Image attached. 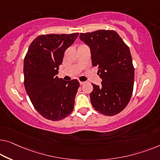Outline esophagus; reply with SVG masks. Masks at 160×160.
Returning a JSON list of instances; mask_svg holds the SVG:
<instances>
[{"label": "esophagus", "mask_w": 160, "mask_h": 160, "mask_svg": "<svg viewBox=\"0 0 160 160\" xmlns=\"http://www.w3.org/2000/svg\"><path fill=\"white\" fill-rule=\"evenodd\" d=\"M85 82H83V81H80V85H84Z\"/></svg>", "instance_id": "1"}]
</instances>
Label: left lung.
I'll list each match as a JSON object with an SVG mask.
<instances>
[{
    "label": "left lung",
    "instance_id": "obj_1",
    "mask_svg": "<svg viewBox=\"0 0 160 160\" xmlns=\"http://www.w3.org/2000/svg\"><path fill=\"white\" fill-rule=\"evenodd\" d=\"M80 39L90 47L92 64L103 80L100 86L92 84V106L103 115L115 116L126 108L133 92L134 68L129 48L113 30L80 33Z\"/></svg>",
    "mask_w": 160,
    "mask_h": 160
}]
</instances>
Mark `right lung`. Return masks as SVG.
<instances>
[{"label": "right lung", "mask_w": 160, "mask_h": 160, "mask_svg": "<svg viewBox=\"0 0 160 160\" xmlns=\"http://www.w3.org/2000/svg\"><path fill=\"white\" fill-rule=\"evenodd\" d=\"M79 33L40 35L31 43L23 62L26 91L43 117L59 121L72 113L80 82L57 76L65 50Z\"/></svg>", "instance_id": "right-lung-1"}]
</instances>
